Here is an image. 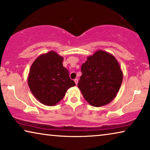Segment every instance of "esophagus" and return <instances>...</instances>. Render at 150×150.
Instances as JSON below:
<instances>
[{"mask_svg": "<svg viewBox=\"0 0 150 150\" xmlns=\"http://www.w3.org/2000/svg\"><path fill=\"white\" fill-rule=\"evenodd\" d=\"M74 82L76 83V85L78 84V78H76V79H74Z\"/></svg>", "mask_w": 150, "mask_h": 150, "instance_id": "esophagus-1", "label": "esophagus"}]
</instances>
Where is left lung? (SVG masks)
<instances>
[{
	"mask_svg": "<svg viewBox=\"0 0 150 150\" xmlns=\"http://www.w3.org/2000/svg\"><path fill=\"white\" fill-rule=\"evenodd\" d=\"M78 86L91 106L100 107L113 100L123 81V72L114 56L98 50L82 65Z\"/></svg>",
	"mask_w": 150,
	"mask_h": 150,
	"instance_id": "1",
	"label": "left lung"
}]
</instances>
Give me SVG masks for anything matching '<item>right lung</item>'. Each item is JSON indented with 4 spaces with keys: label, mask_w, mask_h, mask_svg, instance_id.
I'll return each mask as SVG.
<instances>
[{
    "label": "right lung",
    "mask_w": 150,
    "mask_h": 150,
    "mask_svg": "<svg viewBox=\"0 0 150 150\" xmlns=\"http://www.w3.org/2000/svg\"><path fill=\"white\" fill-rule=\"evenodd\" d=\"M63 57L50 51L37 57L30 68V91L43 105L55 106L64 98L68 88L75 86L68 70L63 66Z\"/></svg>",
    "instance_id": "1"
}]
</instances>
